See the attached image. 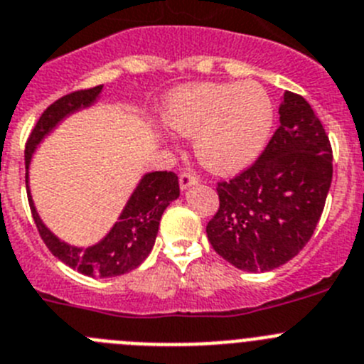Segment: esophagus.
<instances>
[{
	"label": "esophagus",
	"mask_w": 364,
	"mask_h": 364,
	"mask_svg": "<svg viewBox=\"0 0 364 364\" xmlns=\"http://www.w3.org/2000/svg\"><path fill=\"white\" fill-rule=\"evenodd\" d=\"M196 183H198V178H196L194 174H190V172H183V174L179 176V188L181 190L190 188V186L196 185Z\"/></svg>",
	"instance_id": "esophagus-1"
}]
</instances>
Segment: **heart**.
<instances>
[{
	"mask_svg": "<svg viewBox=\"0 0 364 364\" xmlns=\"http://www.w3.org/2000/svg\"><path fill=\"white\" fill-rule=\"evenodd\" d=\"M163 121L181 136H194V152L205 168L230 174L250 165L264 149L274 107L254 81L196 83L172 92Z\"/></svg>",
	"mask_w": 364,
	"mask_h": 364,
	"instance_id": "obj_1",
	"label": "heart"
}]
</instances>
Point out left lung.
<instances>
[{
  "label": "left lung",
  "instance_id": "1",
  "mask_svg": "<svg viewBox=\"0 0 364 364\" xmlns=\"http://www.w3.org/2000/svg\"><path fill=\"white\" fill-rule=\"evenodd\" d=\"M279 129L254 165L218 183L206 235L239 270L268 272L310 241L332 183V146L309 101L284 92Z\"/></svg>",
  "mask_w": 364,
  "mask_h": 364
}]
</instances>
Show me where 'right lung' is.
Segmentation results:
<instances>
[{
	"instance_id": "1",
	"label": "right lung",
	"mask_w": 364,
	"mask_h": 364,
	"mask_svg": "<svg viewBox=\"0 0 364 364\" xmlns=\"http://www.w3.org/2000/svg\"><path fill=\"white\" fill-rule=\"evenodd\" d=\"M101 90H103V85L67 94L54 101L41 114L28 136L27 146H25L27 183L32 154L38 149L39 143L43 141V137L48 136L65 117L81 109H88L90 105L96 103ZM27 194L39 235L58 259L85 276L116 277L134 270L146 259V255L150 254L154 243H156L163 212L170 203L179 198V181L174 172H166V170L165 172H149L143 176L109 234L96 245L87 248L72 247V245L61 241L60 237H55L39 218L28 185Z\"/></svg>"
}]
</instances>
